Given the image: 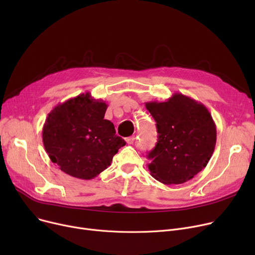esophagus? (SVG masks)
<instances>
[{"instance_id":"34e87169","label":"esophagus","mask_w":255,"mask_h":255,"mask_svg":"<svg viewBox=\"0 0 255 255\" xmlns=\"http://www.w3.org/2000/svg\"><path fill=\"white\" fill-rule=\"evenodd\" d=\"M126 141H127L128 144H132L133 142L135 141V136L132 135V136H130V137H127V138H126Z\"/></svg>"}]
</instances>
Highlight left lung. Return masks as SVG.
Instances as JSON below:
<instances>
[{
    "label": "left lung",
    "instance_id": "left-lung-1",
    "mask_svg": "<svg viewBox=\"0 0 255 255\" xmlns=\"http://www.w3.org/2000/svg\"><path fill=\"white\" fill-rule=\"evenodd\" d=\"M145 107L158 133L149 154L151 176L165 185L191 180L207 166L215 149L216 125L208 109L180 93L164 102H146Z\"/></svg>",
    "mask_w": 255,
    "mask_h": 255
}]
</instances>
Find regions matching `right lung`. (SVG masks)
<instances>
[{
    "mask_svg": "<svg viewBox=\"0 0 255 255\" xmlns=\"http://www.w3.org/2000/svg\"><path fill=\"white\" fill-rule=\"evenodd\" d=\"M107 104L90 93L58 104L42 130L44 149L51 162L71 177L91 180L109 167L126 141L104 120Z\"/></svg>",
    "mask_w": 255,
    "mask_h": 255,
    "instance_id": "right-lung-1",
    "label": "right lung"
}]
</instances>
